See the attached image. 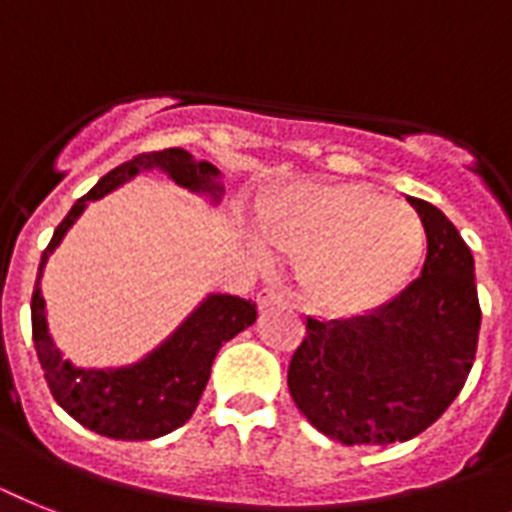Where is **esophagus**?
Here are the masks:
<instances>
[{"mask_svg":"<svg viewBox=\"0 0 512 512\" xmlns=\"http://www.w3.org/2000/svg\"><path fill=\"white\" fill-rule=\"evenodd\" d=\"M257 305L260 310H268V307H292V299L286 297V294L276 292V289H263V292L257 294Z\"/></svg>","mask_w":512,"mask_h":512,"instance_id":"1","label":"esophagus"}]
</instances>
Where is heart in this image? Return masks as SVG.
<instances>
[{"instance_id": "1", "label": "heart", "mask_w": 512, "mask_h": 512, "mask_svg": "<svg viewBox=\"0 0 512 512\" xmlns=\"http://www.w3.org/2000/svg\"><path fill=\"white\" fill-rule=\"evenodd\" d=\"M257 223L278 252L302 257V292L336 315L381 305L423 255L413 210L355 184H294L265 199Z\"/></svg>"}]
</instances>
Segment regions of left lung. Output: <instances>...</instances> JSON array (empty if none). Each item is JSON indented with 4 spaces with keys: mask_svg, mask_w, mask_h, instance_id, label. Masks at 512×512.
<instances>
[{
    "mask_svg": "<svg viewBox=\"0 0 512 512\" xmlns=\"http://www.w3.org/2000/svg\"><path fill=\"white\" fill-rule=\"evenodd\" d=\"M407 202L429 239L421 276L365 315L307 318L289 363L299 413L347 447L407 442L429 429L476 360L481 307L471 249L439 207Z\"/></svg>",
    "mask_w": 512,
    "mask_h": 512,
    "instance_id": "8db88e82",
    "label": "left lung"
}]
</instances>
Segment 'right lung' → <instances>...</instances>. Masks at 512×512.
Listing matches in <instances>:
<instances>
[{
  "label": "right lung",
  "mask_w": 512,
  "mask_h": 512,
  "mask_svg": "<svg viewBox=\"0 0 512 512\" xmlns=\"http://www.w3.org/2000/svg\"><path fill=\"white\" fill-rule=\"evenodd\" d=\"M144 170H162L181 189L202 194L213 205H218L223 197L220 170L213 162L194 160L186 149L178 147L136 155L134 160L123 162L99 178L97 186L89 194H83L70 207L60 226L54 228L52 242L41 255L39 276L31 297L33 344L52 397L83 429L120 442H147L184 426L197 410L213 360L223 342L242 334L257 318L252 299L207 294L186 315V321L160 347L141 357L139 363L123 368H76L62 357L49 334L47 302L41 297L44 265L89 202L102 199Z\"/></svg>",
  "instance_id": "1"
}]
</instances>
